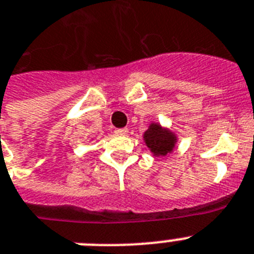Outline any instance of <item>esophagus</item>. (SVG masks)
<instances>
[{
	"instance_id": "esophagus-1",
	"label": "esophagus",
	"mask_w": 254,
	"mask_h": 254,
	"mask_svg": "<svg viewBox=\"0 0 254 254\" xmlns=\"http://www.w3.org/2000/svg\"><path fill=\"white\" fill-rule=\"evenodd\" d=\"M127 132H128L127 128H117L116 131H114V133L118 134V136H125V134H127Z\"/></svg>"
}]
</instances>
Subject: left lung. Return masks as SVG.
<instances>
[{
    "mask_svg": "<svg viewBox=\"0 0 254 254\" xmlns=\"http://www.w3.org/2000/svg\"><path fill=\"white\" fill-rule=\"evenodd\" d=\"M142 137L145 145L149 147L155 158L172 154L178 142V136L176 134V132H173L167 127H163L158 122L150 123L149 128L145 131Z\"/></svg>",
    "mask_w": 254,
    "mask_h": 254,
    "instance_id": "8db88e82",
    "label": "left lung"
}]
</instances>
